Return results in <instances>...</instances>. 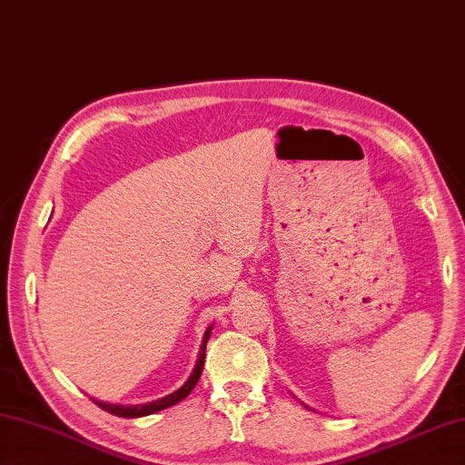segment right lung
Wrapping results in <instances>:
<instances>
[{"label":"right lung","mask_w":465,"mask_h":465,"mask_svg":"<svg viewBox=\"0 0 465 465\" xmlns=\"http://www.w3.org/2000/svg\"><path fill=\"white\" fill-rule=\"evenodd\" d=\"M211 335V327L205 331V337H203V345H201V351H199V360H197V366L195 370H193V374L189 376L187 382H184L179 391H174L173 394L164 396V399H158L154 402H148V404H136V407H122V404H107V402H99L93 399V402L97 404L99 409H104L107 412H112V415L115 417H125V419H136V417H146V415H152V412H158L163 409H168L173 407V404L181 402L183 399H187V396L191 394L193 388H195V384L199 382L201 378V372H203V364H205V348H207V340Z\"/></svg>","instance_id":"right-lung-1"}]
</instances>
